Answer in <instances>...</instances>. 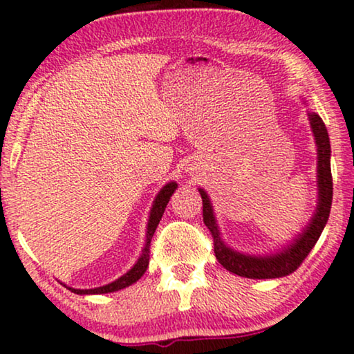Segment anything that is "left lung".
<instances>
[{
    "mask_svg": "<svg viewBox=\"0 0 354 354\" xmlns=\"http://www.w3.org/2000/svg\"><path fill=\"white\" fill-rule=\"evenodd\" d=\"M308 121H310L313 138H315L317 142L318 202L315 213H313L307 228L282 251L268 256H251L243 254V252H238L226 246L223 239H221L220 230H218L210 198H208L207 192L198 189L203 202V223L207 225L213 236V250H215L218 263L230 272L236 274V276L248 279H276L289 276L304 263V259L312 251V248L315 246L326 221H328L331 198H333V178H331L330 167V138L325 123L317 113H308Z\"/></svg>",
    "mask_w": 354,
    "mask_h": 354,
    "instance_id": "obj_1",
    "label": "left lung"
}]
</instances>
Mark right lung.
Masks as SVG:
<instances>
[{
  "instance_id": "right-lung-1",
  "label": "right lung",
  "mask_w": 354,
  "mask_h": 354,
  "mask_svg": "<svg viewBox=\"0 0 354 354\" xmlns=\"http://www.w3.org/2000/svg\"><path fill=\"white\" fill-rule=\"evenodd\" d=\"M176 189H177L176 182H169V184H165L162 189H160L159 194H157V197L154 198V203H152V208L149 213V221H147L146 244H144L142 252H141V256H139V259L136 261V264H134L133 268L128 270V272L123 274L120 279H116L115 282L106 283V286H103V287H97V289H72V287H68V290H72L73 294H78V295L108 294V292H116V290L124 289V287H129L131 283L139 281V279L142 277V274L146 272L147 266H149L151 239H152V236H154V231L157 228V225H159L160 218H162V215H164L165 207H167L169 200H170V197H172V194L176 192Z\"/></svg>"
}]
</instances>
